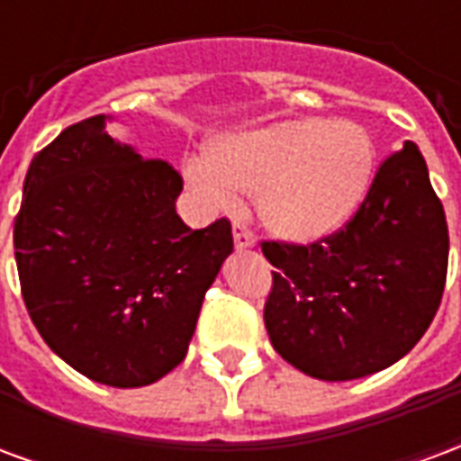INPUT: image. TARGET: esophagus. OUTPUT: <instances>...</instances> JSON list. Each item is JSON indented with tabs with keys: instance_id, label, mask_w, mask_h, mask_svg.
Segmentation results:
<instances>
[{
	"instance_id": "obj_1",
	"label": "esophagus",
	"mask_w": 461,
	"mask_h": 461,
	"mask_svg": "<svg viewBox=\"0 0 461 461\" xmlns=\"http://www.w3.org/2000/svg\"><path fill=\"white\" fill-rule=\"evenodd\" d=\"M254 244V234L247 224H241V221H234V247L237 249H247Z\"/></svg>"
}]
</instances>
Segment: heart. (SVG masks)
<instances>
[{"instance_id":"1","label":"heart","mask_w":461,"mask_h":461,"mask_svg":"<svg viewBox=\"0 0 461 461\" xmlns=\"http://www.w3.org/2000/svg\"><path fill=\"white\" fill-rule=\"evenodd\" d=\"M373 170L375 142L360 122L296 118L221 138L190 177L214 202L257 192V214L271 234L311 244L356 214Z\"/></svg>"}]
</instances>
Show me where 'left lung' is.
Wrapping results in <instances>:
<instances>
[{
  "mask_svg": "<svg viewBox=\"0 0 461 461\" xmlns=\"http://www.w3.org/2000/svg\"><path fill=\"white\" fill-rule=\"evenodd\" d=\"M271 261L264 323L274 350L319 380H356L407 356L445 294L449 234L422 152L377 167L357 212L303 247L261 241Z\"/></svg>",
  "mask_w": 461,
  "mask_h": 461,
  "instance_id": "left-lung-1",
  "label": "left lung"
}]
</instances>
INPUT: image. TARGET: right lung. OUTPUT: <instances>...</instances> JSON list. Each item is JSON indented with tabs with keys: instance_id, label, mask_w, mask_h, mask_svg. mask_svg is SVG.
I'll list each match as a JSON object with an SVG mask.
<instances>
[{
	"instance_id": "1",
	"label": "right lung",
	"mask_w": 461,
	"mask_h": 461,
	"mask_svg": "<svg viewBox=\"0 0 461 461\" xmlns=\"http://www.w3.org/2000/svg\"><path fill=\"white\" fill-rule=\"evenodd\" d=\"M105 125L108 115L74 122L36 152L14 257L46 346L95 383L140 387L185 360L234 241L230 220L190 230L175 212L180 172Z\"/></svg>"
}]
</instances>
